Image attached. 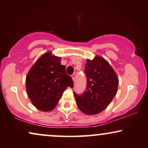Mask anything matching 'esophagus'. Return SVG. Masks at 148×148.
Wrapping results in <instances>:
<instances>
[{
  "mask_svg": "<svg viewBox=\"0 0 148 148\" xmlns=\"http://www.w3.org/2000/svg\"><path fill=\"white\" fill-rule=\"evenodd\" d=\"M71 76H72V79L73 80V81H74V77H75V75H74V74H72Z\"/></svg>",
  "mask_w": 148,
  "mask_h": 148,
  "instance_id": "obj_1",
  "label": "esophagus"
}]
</instances>
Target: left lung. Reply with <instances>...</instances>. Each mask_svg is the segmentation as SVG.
I'll list each match as a JSON object with an SVG mask.
<instances>
[{
  "mask_svg": "<svg viewBox=\"0 0 148 148\" xmlns=\"http://www.w3.org/2000/svg\"><path fill=\"white\" fill-rule=\"evenodd\" d=\"M84 72L86 90L81 94L74 92L76 105L85 114H97L106 109L115 97L119 79L108 62L100 56L87 60Z\"/></svg>",
  "mask_w": 148,
  "mask_h": 148,
  "instance_id": "obj_1",
  "label": "left lung"
}]
</instances>
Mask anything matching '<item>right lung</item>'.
<instances>
[{"mask_svg": "<svg viewBox=\"0 0 148 148\" xmlns=\"http://www.w3.org/2000/svg\"><path fill=\"white\" fill-rule=\"evenodd\" d=\"M71 76L60 63V57L51 52L40 56L32 67L26 76V90L32 104L37 109L52 110L67 87L73 88Z\"/></svg>", "mask_w": 148, "mask_h": 148, "instance_id": "right-lung-1", "label": "right lung"}]
</instances>
